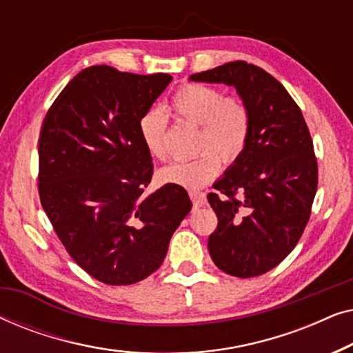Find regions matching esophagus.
<instances>
[{
  "label": "esophagus",
  "instance_id": "34e87169",
  "mask_svg": "<svg viewBox=\"0 0 353 353\" xmlns=\"http://www.w3.org/2000/svg\"><path fill=\"white\" fill-rule=\"evenodd\" d=\"M190 197L192 201V204H194L196 207H202L205 204L207 197H205V192H202L199 190H191L190 191Z\"/></svg>",
  "mask_w": 353,
  "mask_h": 353
}]
</instances>
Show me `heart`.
I'll use <instances>...</instances> for the list:
<instances>
[{
	"mask_svg": "<svg viewBox=\"0 0 353 353\" xmlns=\"http://www.w3.org/2000/svg\"><path fill=\"white\" fill-rule=\"evenodd\" d=\"M168 112L199 125V156L175 161L159 172L163 183L199 188L220 170L221 159L233 162L248 146L252 115L249 105L236 96L223 98L221 90L202 83H186L178 88L168 104ZM167 117L151 109L139 120V137L146 151L156 159L165 156Z\"/></svg>",
	"mask_w": 353,
	"mask_h": 353,
	"instance_id": "obj_1",
	"label": "heart"
}]
</instances>
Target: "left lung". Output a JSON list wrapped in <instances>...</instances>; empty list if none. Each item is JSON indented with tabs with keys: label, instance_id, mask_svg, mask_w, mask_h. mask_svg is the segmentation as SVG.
Here are the masks:
<instances>
[{
	"label": "left lung",
	"instance_id": "1",
	"mask_svg": "<svg viewBox=\"0 0 353 353\" xmlns=\"http://www.w3.org/2000/svg\"><path fill=\"white\" fill-rule=\"evenodd\" d=\"M190 80L233 86L250 109L248 146L207 196L219 216L209 252L231 276H259L288 257L310 219L318 185L310 132L286 88L257 65L234 61Z\"/></svg>",
	"mask_w": 353,
	"mask_h": 353
}]
</instances>
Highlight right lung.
<instances>
[{
  "label": "right lung",
  "mask_w": 353,
  "mask_h": 353,
  "mask_svg": "<svg viewBox=\"0 0 353 353\" xmlns=\"http://www.w3.org/2000/svg\"><path fill=\"white\" fill-rule=\"evenodd\" d=\"M172 81L91 65L72 79L41 125L38 192L67 252L94 279L127 286L161 267L190 214L185 188L144 196L152 157L139 120Z\"/></svg>",
  "instance_id": "add662e5"
}]
</instances>
